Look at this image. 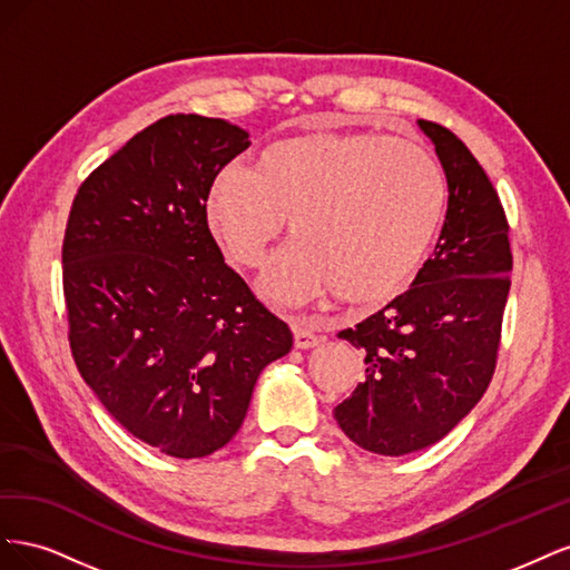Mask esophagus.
Wrapping results in <instances>:
<instances>
[{"label": "esophagus", "instance_id": "34e87169", "mask_svg": "<svg viewBox=\"0 0 570 570\" xmlns=\"http://www.w3.org/2000/svg\"><path fill=\"white\" fill-rule=\"evenodd\" d=\"M292 333H295V347L297 350H312L323 340L318 333L312 331V325H308L306 321H297L295 327H292Z\"/></svg>", "mask_w": 570, "mask_h": 570}]
</instances>
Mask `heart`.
Here are the masks:
<instances>
[{
  "instance_id": "obj_1",
  "label": "heart",
  "mask_w": 570,
  "mask_h": 570,
  "mask_svg": "<svg viewBox=\"0 0 570 570\" xmlns=\"http://www.w3.org/2000/svg\"><path fill=\"white\" fill-rule=\"evenodd\" d=\"M444 176L425 147L381 132H302L226 168L204 218L233 264L256 268L289 220L299 237L268 266L262 292L278 304L337 295L381 304L419 273L444 212Z\"/></svg>"
}]
</instances>
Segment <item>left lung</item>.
Here are the masks:
<instances>
[{
    "label": "left lung",
    "instance_id": "8db88e82",
    "mask_svg": "<svg viewBox=\"0 0 570 570\" xmlns=\"http://www.w3.org/2000/svg\"><path fill=\"white\" fill-rule=\"evenodd\" d=\"M444 168L446 216L411 287L337 337L364 352L366 377L335 406L361 450L404 456L440 442L485 394L511 287L509 223L459 137L419 120Z\"/></svg>",
    "mask_w": 570,
    "mask_h": 570
}]
</instances>
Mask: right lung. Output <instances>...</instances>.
I'll use <instances>...</instances> for the list:
<instances>
[{"instance_id":"1","label":"right lung","mask_w":570,"mask_h":570,"mask_svg":"<svg viewBox=\"0 0 570 570\" xmlns=\"http://www.w3.org/2000/svg\"><path fill=\"white\" fill-rule=\"evenodd\" d=\"M249 145L223 118L166 116L92 170L68 216L76 366L114 421L176 459L226 446L258 373L292 350L204 218L206 189Z\"/></svg>"}]
</instances>
